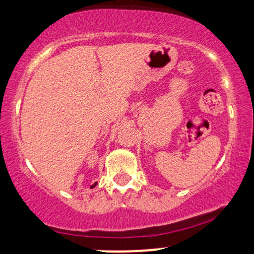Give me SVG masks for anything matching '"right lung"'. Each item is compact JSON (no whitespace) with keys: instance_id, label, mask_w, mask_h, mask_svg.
<instances>
[{"instance_id":"right-lung-1","label":"right lung","mask_w":254,"mask_h":254,"mask_svg":"<svg viewBox=\"0 0 254 254\" xmlns=\"http://www.w3.org/2000/svg\"><path fill=\"white\" fill-rule=\"evenodd\" d=\"M95 185H97V183H95V184H94V185H92V188H94V186H95Z\"/></svg>"}]
</instances>
